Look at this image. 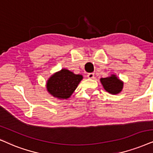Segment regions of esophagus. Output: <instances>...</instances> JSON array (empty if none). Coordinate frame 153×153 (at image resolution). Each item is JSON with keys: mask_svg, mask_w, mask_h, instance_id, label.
<instances>
[{"mask_svg": "<svg viewBox=\"0 0 153 153\" xmlns=\"http://www.w3.org/2000/svg\"><path fill=\"white\" fill-rule=\"evenodd\" d=\"M88 78L89 79H93L94 78V74L93 73H90L88 74Z\"/></svg>", "mask_w": 153, "mask_h": 153, "instance_id": "esophagus-1", "label": "esophagus"}]
</instances>
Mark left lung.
<instances>
[{"label": "left lung", "mask_w": 153, "mask_h": 153, "mask_svg": "<svg viewBox=\"0 0 153 153\" xmlns=\"http://www.w3.org/2000/svg\"><path fill=\"white\" fill-rule=\"evenodd\" d=\"M100 81L104 90L112 94H119L123 89V82L115 75H111L107 78H101Z\"/></svg>", "instance_id": "left-lung-1"}]
</instances>
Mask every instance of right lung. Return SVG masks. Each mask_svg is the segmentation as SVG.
Returning a JSON list of instances; mask_svg holds the SVG:
<instances>
[{
  "instance_id": "right-lung-1",
  "label": "right lung",
  "mask_w": 153,
  "mask_h": 153,
  "mask_svg": "<svg viewBox=\"0 0 153 153\" xmlns=\"http://www.w3.org/2000/svg\"><path fill=\"white\" fill-rule=\"evenodd\" d=\"M82 78V75L74 74L67 69H61L49 78L46 89L54 97L66 100L73 93Z\"/></svg>"
}]
</instances>
